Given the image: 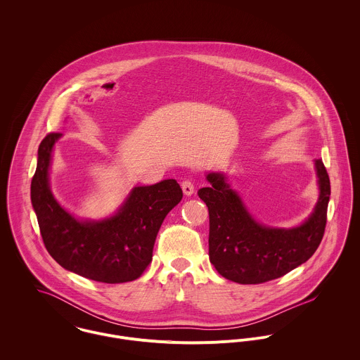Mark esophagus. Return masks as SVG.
Returning a JSON list of instances; mask_svg holds the SVG:
<instances>
[{
    "label": "esophagus",
    "mask_w": 360,
    "mask_h": 360,
    "mask_svg": "<svg viewBox=\"0 0 360 360\" xmlns=\"http://www.w3.org/2000/svg\"><path fill=\"white\" fill-rule=\"evenodd\" d=\"M181 190H183V193L186 194V195H191L193 193H194V184H193V181L191 180H184L183 183H181Z\"/></svg>",
    "instance_id": "34e87169"
}]
</instances>
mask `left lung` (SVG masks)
<instances>
[{"instance_id":"obj_1","label":"left lung","mask_w":360,"mask_h":360,"mask_svg":"<svg viewBox=\"0 0 360 360\" xmlns=\"http://www.w3.org/2000/svg\"><path fill=\"white\" fill-rule=\"evenodd\" d=\"M314 166L319 201L308 220L292 229L259 224L224 174L206 176L210 186L198 195L209 210V259L220 276L238 284H260L287 274L316 252L326 230L331 190L321 159Z\"/></svg>"}]
</instances>
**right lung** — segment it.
I'll return each instance as SVG.
<instances>
[{
	"instance_id": "obj_1",
	"label": "right lung",
	"mask_w": 360,
	"mask_h": 360,
	"mask_svg": "<svg viewBox=\"0 0 360 360\" xmlns=\"http://www.w3.org/2000/svg\"><path fill=\"white\" fill-rule=\"evenodd\" d=\"M60 136L50 133L40 143L30 187L49 254L63 269L94 281L117 284L139 278L153 260L162 221L183 198L179 183L169 179L136 187L112 217L77 220L56 202L50 188L52 148Z\"/></svg>"
}]
</instances>
